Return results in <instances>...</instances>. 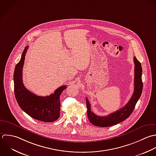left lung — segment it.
<instances>
[{
  "instance_id": "8db88e82",
  "label": "left lung",
  "mask_w": 156,
  "mask_h": 156,
  "mask_svg": "<svg viewBox=\"0 0 156 156\" xmlns=\"http://www.w3.org/2000/svg\"><path fill=\"white\" fill-rule=\"evenodd\" d=\"M134 91L128 103L122 108L105 117L97 116L91 111L90 105L86 98L87 114L90 122L96 126L109 127L115 125L127 119L133 112L136 105L139 100L143 90V83L142 80V68L140 62L134 57Z\"/></svg>"
}]
</instances>
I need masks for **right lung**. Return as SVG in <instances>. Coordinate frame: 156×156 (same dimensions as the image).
<instances>
[{
	"label": "right lung",
	"mask_w": 156,
	"mask_h": 156,
	"mask_svg": "<svg viewBox=\"0 0 156 156\" xmlns=\"http://www.w3.org/2000/svg\"><path fill=\"white\" fill-rule=\"evenodd\" d=\"M28 46L22 52L20 61L16 64L13 80L14 94L19 107L31 117L44 122H52L59 117V97L66 86H60L54 94L46 97L37 96L25 88L22 82V68Z\"/></svg>",
	"instance_id": "1"
}]
</instances>
